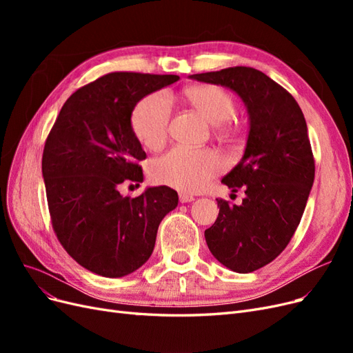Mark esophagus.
<instances>
[{
	"mask_svg": "<svg viewBox=\"0 0 353 353\" xmlns=\"http://www.w3.org/2000/svg\"><path fill=\"white\" fill-rule=\"evenodd\" d=\"M179 201L181 203H190V201H194V197L190 196V194H185V193H181L179 194Z\"/></svg>",
	"mask_w": 353,
	"mask_h": 353,
	"instance_id": "1",
	"label": "esophagus"
}]
</instances>
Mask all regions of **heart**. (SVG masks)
Segmentation results:
<instances>
[{"label": "heart", "mask_w": 353, "mask_h": 353, "mask_svg": "<svg viewBox=\"0 0 353 353\" xmlns=\"http://www.w3.org/2000/svg\"><path fill=\"white\" fill-rule=\"evenodd\" d=\"M179 100L199 113L218 131H230V119L236 110L231 95L215 85H193L179 92ZM169 105L160 95H148L135 105L131 126L137 140L156 150L162 147L169 125ZM222 169L221 157L210 150L174 148L157 159L152 166V179L184 193H196Z\"/></svg>", "instance_id": "1"}]
</instances>
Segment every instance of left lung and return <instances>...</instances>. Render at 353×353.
Instances as JSON below:
<instances>
[{
	"label": "left lung",
	"mask_w": 353,
	"mask_h": 353,
	"mask_svg": "<svg viewBox=\"0 0 353 353\" xmlns=\"http://www.w3.org/2000/svg\"><path fill=\"white\" fill-rule=\"evenodd\" d=\"M236 92L248 109L249 134L237 166L222 178L241 205L216 199L219 215L205 231L210 253L228 270L249 274L272 262L292 240L315 178L305 116L279 83L253 68L190 74Z\"/></svg>",
	"instance_id": "1"
}]
</instances>
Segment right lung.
Listing matches in <instances>:
<instances>
[{"label":"right lung","instance_id":"add662e5","mask_svg":"<svg viewBox=\"0 0 353 353\" xmlns=\"http://www.w3.org/2000/svg\"><path fill=\"white\" fill-rule=\"evenodd\" d=\"M179 79L176 74L114 72L73 92L63 104L42 154L52 228L85 270L109 279L150 258L157 228L178 206L176 191L148 187L135 199L122 183H143L145 159L131 126L137 103Z\"/></svg>","mask_w":353,"mask_h":353}]
</instances>
